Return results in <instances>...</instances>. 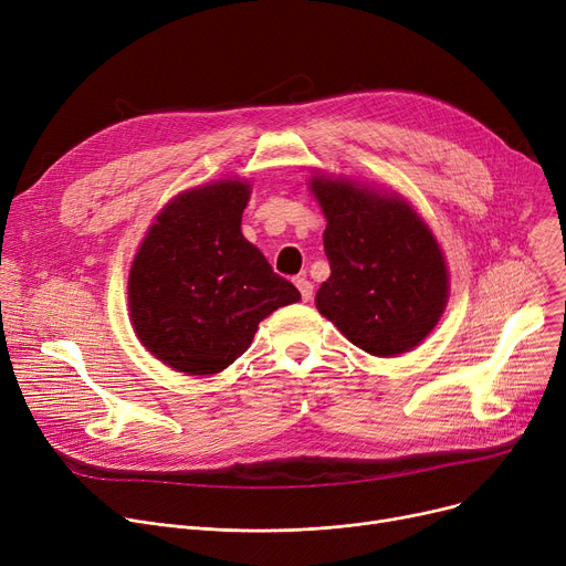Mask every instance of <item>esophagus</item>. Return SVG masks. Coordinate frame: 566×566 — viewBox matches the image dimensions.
I'll use <instances>...</instances> for the list:
<instances>
[{"mask_svg":"<svg viewBox=\"0 0 566 566\" xmlns=\"http://www.w3.org/2000/svg\"><path fill=\"white\" fill-rule=\"evenodd\" d=\"M295 286H298V291H301V295H303V301H305V303H310V301H312V295H314V286H312V282H310L307 277H295Z\"/></svg>","mask_w":566,"mask_h":566,"instance_id":"1","label":"esophagus"}]
</instances>
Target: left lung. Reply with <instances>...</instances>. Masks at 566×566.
Returning a JSON list of instances; mask_svg holds the SVG:
<instances>
[{"instance_id":"left-lung-1","label":"left lung","mask_w":566,"mask_h":566,"mask_svg":"<svg viewBox=\"0 0 566 566\" xmlns=\"http://www.w3.org/2000/svg\"><path fill=\"white\" fill-rule=\"evenodd\" d=\"M310 188L328 220L331 277L316 291V310L378 358L418 346L450 295L448 265L427 222L403 197L344 178L312 176Z\"/></svg>"}]
</instances>
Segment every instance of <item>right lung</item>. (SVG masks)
Wrapping results in <instances>:
<instances>
[{
    "instance_id": "obj_1",
    "label": "right lung",
    "mask_w": 566,
    "mask_h": 566,
    "mask_svg": "<svg viewBox=\"0 0 566 566\" xmlns=\"http://www.w3.org/2000/svg\"><path fill=\"white\" fill-rule=\"evenodd\" d=\"M248 181L192 188L148 227L128 275L137 339L188 376L227 369L250 348L259 323L298 303L301 291L273 273L241 231Z\"/></svg>"
}]
</instances>
